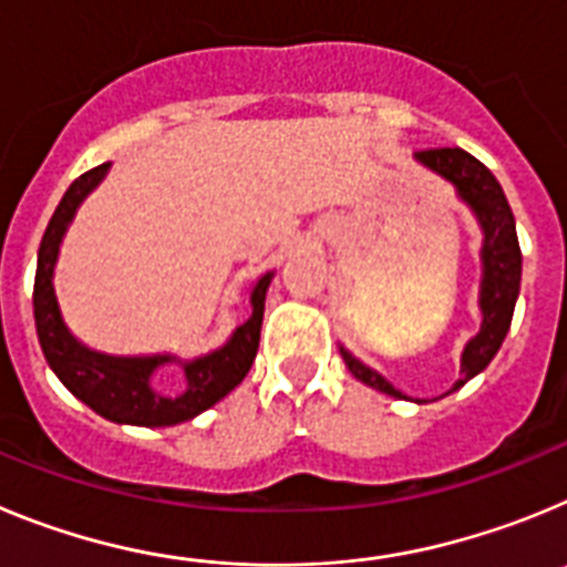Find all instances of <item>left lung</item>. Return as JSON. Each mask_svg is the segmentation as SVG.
<instances>
[{
	"instance_id": "obj_1",
	"label": "left lung",
	"mask_w": 567,
	"mask_h": 567,
	"mask_svg": "<svg viewBox=\"0 0 567 567\" xmlns=\"http://www.w3.org/2000/svg\"><path fill=\"white\" fill-rule=\"evenodd\" d=\"M414 162L452 184L460 202L477 218L480 233H483V247H480L483 272H480L477 292V307L483 320H480V332L468 338L463 354H460V380L452 385V392H457L460 385L468 383L471 378H477L485 365L494 360L505 334H508L514 307H517L519 298V280H523V252H519L517 224H514L508 198H505L503 187H499V182L491 175L485 164H480L474 155L460 147L423 150V153H414ZM338 349L343 363L349 365V372L360 383L372 385L383 394H392V398H405L383 374L374 372L372 365H365L363 360L354 358L346 346H338Z\"/></svg>"
}]
</instances>
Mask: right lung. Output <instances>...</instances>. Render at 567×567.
<instances>
[{"instance_id":"obj_1","label":"right lung","mask_w":567,"mask_h":567,"mask_svg":"<svg viewBox=\"0 0 567 567\" xmlns=\"http://www.w3.org/2000/svg\"><path fill=\"white\" fill-rule=\"evenodd\" d=\"M107 173L110 162L79 175L62 195L42 235L37 280H33V318H37L39 346L64 389L110 423L147 425V429L187 423L227 398L235 385L247 378L249 365L258 354L264 300H267L275 269L260 275L249 289L252 315L233 329L227 343L213 352L184 360L173 352L107 354L90 349L70 332L62 307H59L53 275H56V260L70 224L76 218L84 198L104 182ZM167 364L183 372V385L178 390H164L163 384L157 383V372Z\"/></svg>"}]
</instances>
